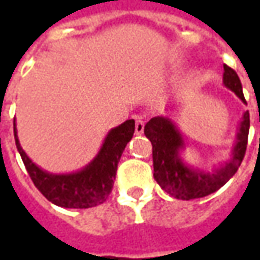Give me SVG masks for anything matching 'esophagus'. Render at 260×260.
<instances>
[{"label": "esophagus", "mask_w": 260, "mask_h": 260, "mask_svg": "<svg viewBox=\"0 0 260 260\" xmlns=\"http://www.w3.org/2000/svg\"><path fill=\"white\" fill-rule=\"evenodd\" d=\"M136 135H142L143 130H145V121L142 118H136V125H135Z\"/></svg>", "instance_id": "esophagus-1"}]
</instances>
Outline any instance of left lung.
I'll return each instance as SVG.
<instances>
[{
    "mask_svg": "<svg viewBox=\"0 0 260 260\" xmlns=\"http://www.w3.org/2000/svg\"><path fill=\"white\" fill-rule=\"evenodd\" d=\"M223 84L246 103L240 79L235 71L227 65H224ZM249 127L250 118L249 111H246L236 137L232 159L213 172H204L201 169L188 166L181 159L179 152L185 147V143L182 135L174 123L166 117L150 118L145 125V135L152 142L153 176L156 182L176 200L188 201L213 194L237 172L245 157Z\"/></svg>",
    "mask_w": 260,
    "mask_h": 260,
    "instance_id": "left-lung-1",
    "label": "left lung"
}]
</instances>
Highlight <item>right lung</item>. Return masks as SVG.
Listing matches in <instances>:
<instances>
[{
	"label": "right lung",
	"instance_id": "right-lung-1",
	"mask_svg": "<svg viewBox=\"0 0 260 260\" xmlns=\"http://www.w3.org/2000/svg\"><path fill=\"white\" fill-rule=\"evenodd\" d=\"M135 133V120L110 130L98 155L91 164L74 174H49L31 162L20 146L14 120V139L18 153L36 188L46 198L65 208H91L103 204L113 189L117 166L127 143Z\"/></svg>",
	"mask_w": 260,
	"mask_h": 260
}]
</instances>
